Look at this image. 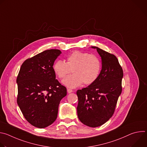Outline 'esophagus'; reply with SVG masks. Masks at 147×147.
Segmentation results:
<instances>
[{
  "label": "esophagus",
  "mask_w": 147,
  "mask_h": 147,
  "mask_svg": "<svg viewBox=\"0 0 147 147\" xmlns=\"http://www.w3.org/2000/svg\"><path fill=\"white\" fill-rule=\"evenodd\" d=\"M67 92H68L69 94H70V93H71V92L73 91L71 89H70V88H67Z\"/></svg>",
  "instance_id": "34e87169"
}]
</instances>
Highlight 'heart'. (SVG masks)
I'll return each instance as SVG.
<instances>
[{
    "mask_svg": "<svg viewBox=\"0 0 147 147\" xmlns=\"http://www.w3.org/2000/svg\"><path fill=\"white\" fill-rule=\"evenodd\" d=\"M53 70L60 79H63L72 70L73 74L67 77L63 84L70 88L89 85L98 78L100 70V62L95 55L75 51L66 59V62L58 60L55 62Z\"/></svg>",
    "mask_w": 147,
    "mask_h": 147,
    "instance_id": "heart-1",
    "label": "heart"
}]
</instances>
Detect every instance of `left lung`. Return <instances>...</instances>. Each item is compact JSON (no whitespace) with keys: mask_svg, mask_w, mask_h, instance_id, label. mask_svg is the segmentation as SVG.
I'll list each match as a JSON object with an SVG mask.
<instances>
[{"mask_svg":"<svg viewBox=\"0 0 147 147\" xmlns=\"http://www.w3.org/2000/svg\"><path fill=\"white\" fill-rule=\"evenodd\" d=\"M102 60V69L98 78L86 88L77 91L79 120L87 126L96 127L112 116L122 91L123 72L117 57L98 47Z\"/></svg>","mask_w":147,"mask_h":147,"instance_id":"1","label":"left lung"}]
</instances>
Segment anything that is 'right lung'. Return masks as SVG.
<instances>
[{"label":"right lung","mask_w":147,"mask_h":147,"mask_svg":"<svg viewBox=\"0 0 147 147\" xmlns=\"http://www.w3.org/2000/svg\"><path fill=\"white\" fill-rule=\"evenodd\" d=\"M61 53L59 49H49L27 59L17 78L18 105L26 119L38 128L47 127L56 120L60 102L67 95L53 70Z\"/></svg>","instance_id":"obj_1"}]
</instances>
